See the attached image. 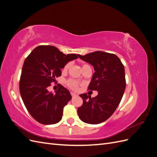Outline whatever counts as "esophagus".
Returning a JSON list of instances; mask_svg holds the SVG:
<instances>
[{
	"label": "esophagus",
	"mask_w": 157,
	"mask_h": 157,
	"mask_svg": "<svg viewBox=\"0 0 157 157\" xmlns=\"http://www.w3.org/2000/svg\"><path fill=\"white\" fill-rule=\"evenodd\" d=\"M71 96H72V97L73 98V97H75V96H77L78 95L77 94H76L75 92H71Z\"/></svg>",
	"instance_id": "34e87169"
}]
</instances>
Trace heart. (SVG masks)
I'll list each match as a JSON object with an SVG mask.
<instances>
[{
    "label": "heart",
    "mask_w": 157,
    "mask_h": 157,
    "mask_svg": "<svg viewBox=\"0 0 157 157\" xmlns=\"http://www.w3.org/2000/svg\"><path fill=\"white\" fill-rule=\"evenodd\" d=\"M83 66H82V67H83ZM69 67V63L66 64L64 66L63 70L64 71H67ZM67 86L69 88H71V89H73V90H75L78 89V86H79V84H78V82L77 81H76V80H71V79L67 80Z\"/></svg>",
    "instance_id": "obj_1"
}]
</instances>
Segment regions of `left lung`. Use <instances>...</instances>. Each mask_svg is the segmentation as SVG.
I'll list each match as a JSON object with an SVG mask.
<instances>
[{"instance_id":"left-lung-1","label":"left lung","mask_w":157,"mask_h":157,"mask_svg":"<svg viewBox=\"0 0 157 157\" xmlns=\"http://www.w3.org/2000/svg\"><path fill=\"white\" fill-rule=\"evenodd\" d=\"M79 58L91 64L95 70L90 90H97L98 95L91 98L87 94H80L83 104L77 109L80 119L90 124L107 120L119 105L126 88L124 67L121 59L113 54L96 51Z\"/></svg>"}]
</instances>
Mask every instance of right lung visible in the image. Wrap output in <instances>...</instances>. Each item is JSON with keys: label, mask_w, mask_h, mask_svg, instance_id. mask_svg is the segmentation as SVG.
I'll use <instances>...</instances> for the list:
<instances>
[{"label": "right lung", "mask_w": 157, "mask_h": 157, "mask_svg": "<svg viewBox=\"0 0 157 157\" xmlns=\"http://www.w3.org/2000/svg\"><path fill=\"white\" fill-rule=\"evenodd\" d=\"M78 58L75 54H64L54 46H39L25 59L20 80V92L30 115L42 124H54L61 120L63 107L72 98L69 90L59 85L56 94L47 90L61 69Z\"/></svg>", "instance_id": "obj_1"}]
</instances>
